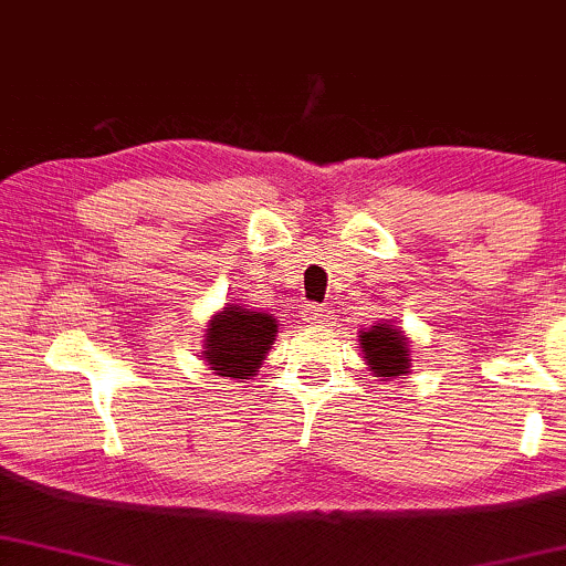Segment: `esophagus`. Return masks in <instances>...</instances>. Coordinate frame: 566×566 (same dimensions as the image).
Returning a JSON list of instances; mask_svg holds the SVG:
<instances>
[{
	"instance_id": "34e87169",
	"label": "esophagus",
	"mask_w": 566,
	"mask_h": 566,
	"mask_svg": "<svg viewBox=\"0 0 566 566\" xmlns=\"http://www.w3.org/2000/svg\"><path fill=\"white\" fill-rule=\"evenodd\" d=\"M303 322L311 326H324V324H329V313H326V308H318V305H305Z\"/></svg>"
}]
</instances>
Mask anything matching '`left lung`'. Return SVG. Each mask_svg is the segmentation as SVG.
I'll use <instances>...</instances> for the list:
<instances>
[{
	"mask_svg": "<svg viewBox=\"0 0 566 566\" xmlns=\"http://www.w3.org/2000/svg\"><path fill=\"white\" fill-rule=\"evenodd\" d=\"M358 345L374 377H406L411 369V348H408L406 332L387 318L369 326V329H360Z\"/></svg>",
	"mask_w": 566,
	"mask_h": 566,
	"instance_id": "obj_1",
	"label": "left lung"
}]
</instances>
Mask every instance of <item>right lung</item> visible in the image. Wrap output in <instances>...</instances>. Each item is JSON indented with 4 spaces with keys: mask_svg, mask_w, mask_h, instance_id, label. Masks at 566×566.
Listing matches in <instances>:
<instances>
[{
    "mask_svg": "<svg viewBox=\"0 0 566 566\" xmlns=\"http://www.w3.org/2000/svg\"><path fill=\"white\" fill-rule=\"evenodd\" d=\"M279 332L274 313L227 303L213 313L202 339V360L218 377L253 379Z\"/></svg>",
    "mask_w": 566,
    "mask_h": 566,
    "instance_id": "add662e5",
    "label": "right lung"
}]
</instances>
